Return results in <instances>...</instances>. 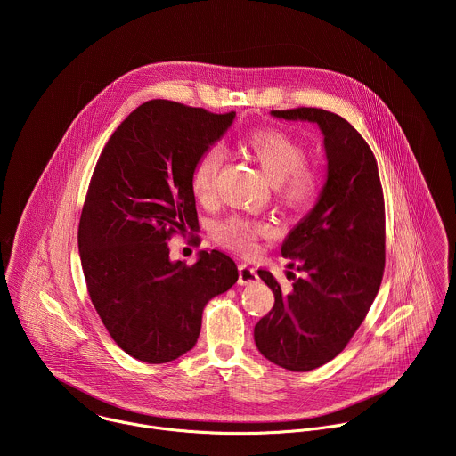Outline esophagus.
<instances>
[{"instance_id": "34e87169", "label": "esophagus", "mask_w": 456, "mask_h": 456, "mask_svg": "<svg viewBox=\"0 0 456 456\" xmlns=\"http://www.w3.org/2000/svg\"><path fill=\"white\" fill-rule=\"evenodd\" d=\"M238 271H240V276H238L240 285H250V283H256L259 280L256 267H252L248 264H240Z\"/></svg>"}]
</instances>
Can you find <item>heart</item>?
I'll use <instances>...</instances> for the list:
<instances>
[{
	"instance_id": "obj_1",
	"label": "heart",
	"mask_w": 456,
	"mask_h": 456,
	"mask_svg": "<svg viewBox=\"0 0 456 456\" xmlns=\"http://www.w3.org/2000/svg\"><path fill=\"white\" fill-rule=\"evenodd\" d=\"M247 148L262 166L273 183H281L290 202H305L314 192V178L303 169L306 153L303 146L281 129H257L245 139ZM224 162L222 146L208 148L197 160L191 173V187L199 199L209 197L215 176ZM265 224L229 216L216 225V236L222 243L236 250H252L257 236L265 232Z\"/></svg>"
}]
</instances>
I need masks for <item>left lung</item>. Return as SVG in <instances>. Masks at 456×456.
<instances>
[{
    "mask_svg": "<svg viewBox=\"0 0 456 456\" xmlns=\"http://www.w3.org/2000/svg\"><path fill=\"white\" fill-rule=\"evenodd\" d=\"M271 115L317 124L327 155L315 206L281 245L303 276L287 271L292 285L281 290L269 271H257L274 292L273 310L254 327L257 350L281 368L308 371L345 350L379 292L386 254L382 185L370 146L343 117L319 108Z\"/></svg>",
    "mask_w": 456,
    "mask_h": 456,
    "instance_id": "left-lung-1",
    "label": "left lung"
}]
</instances>
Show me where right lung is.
<instances>
[{"label":"right lung","mask_w":456,"mask_h":456,"mask_svg":"<svg viewBox=\"0 0 456 456\" xmlns=\"http://www.w3.org/2000/svg\"><path fill=\"white\" fill-rule=\"evenodd\" d=\"M236 113H209L155 99L129 113L104 146L79 222L88 294L111 339L127 354L162 364L189 352L202 312L238 281L220 250L194 265L171 262L173 232L199 229L191 173Z\"/></svg>","instance_id":"1"}]
</instances>
